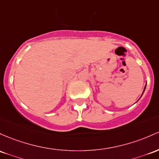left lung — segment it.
Returning a JSON list of instances; mask_svg holds the SVG:
<instances>
[{"mask_svg": "<svg viewBox=\"0 0 159 159\" xmlns=\"http://www.w3.org/2000/svg\"><path fill=\"white\" fill-rule=\"evenodd\" d=\"M146 86H145V88H144V90H143V92H144V90H145V89H146ZM142 95H143V94H142ZM141 97H142V96H141Z\"/></svg>", "mask_w": 159, "mask_h": 159, "instance_id": "obj_1", "label": "left lung"}]
</instances>
